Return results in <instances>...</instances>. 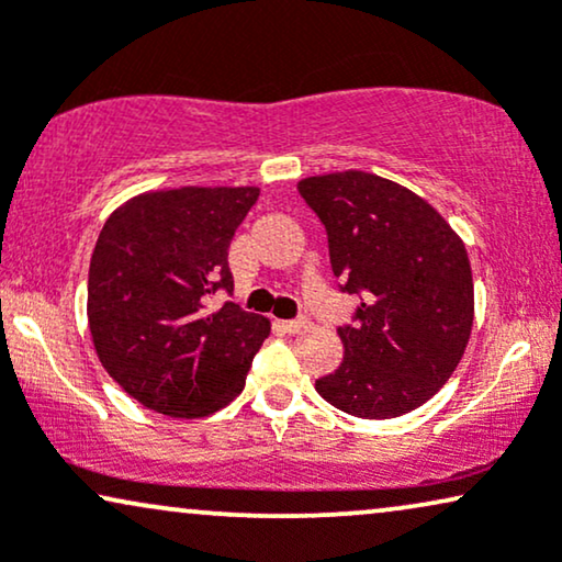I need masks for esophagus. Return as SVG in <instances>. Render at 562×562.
<instances>
[{
  "mask_svg": "<svg viewBox=\"0 0 562 562\" xmlns=\"http://www.w3.org/2000/svg\"><path fill=\"white\" fill-rule=\"evenodd\" d=\"M283 325V330L286 333H302L304 327L310 325V319L307 317H296V319H286V323H281Z\"/></svg>",
  "mask_w": 562,
  "mask_h": 562,
  "instance_id": "1",
  "label": "esophagus"
}]
</instances>
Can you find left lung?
Segmentation results:
<instances>
[{
	"instance_id": "8db88e82",
	"label": "left lung",
	"mask_w": 562,
	"mask_h": 562,
	"mask_svg": "<svg viewBox=\"0 0 562 562\" xmlns=\"http://www.w3.org/2000/svg\"><path fill=\"white\" fill-rule=\"evenodd\" d=\"M327 232L340 291L359 294L338 327L344 361L315 390L356 418L382 420L431 400L468 348L475 291L464 243L431 203L379 175L299 180Z\"/></svg>"
}]
</instances>
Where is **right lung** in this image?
Instances as JSON below:
<instances>
[{"mask_svg": "<svg viewBox=\"0 0 562 562\" xmlns=\"http://www.w3.org/2000/svg\"><path fill=\"white\" fill-rule=\"evenodd\" d=\"M258 188L142 193L108 216L90 260L87 319L108 374L149 411L201 418L245 387L271 323L235 302L229 243Z\"/></svg>", "mask_w": 562, "mask_h": 562, "instance_id": "1", "label": "right lung"}]
</instances>
